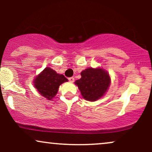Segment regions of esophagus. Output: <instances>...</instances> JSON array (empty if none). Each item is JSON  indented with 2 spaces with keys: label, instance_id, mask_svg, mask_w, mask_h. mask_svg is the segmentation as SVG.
<instances>
[{
  "label": "esophagus",
  "instance_id": "obj_1",
  "mask_svg": "<svg viewBox=\"0 0 152 152\" xmlns=\"http://www.w3.org/2000/svg\"><path fill=\"white\" fill-rule=\"evenodd\" d=\"M69 81H70V82H71V83H73V82L74 81V77H70V78H69Z\"/></svg>",
  "mask_w": 152,
  "mask_h": 152
}]
</instances>
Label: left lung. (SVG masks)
<instances>
[{
	"label": "left lung",
	"instance_id": "left-lung-1",
	"mask_svg": "<svg viewBox=\"0 0 152 152\" xmlns=\"http://www.w3.org/2000/svg\"><path fill=\"white\" fill-rule=\"evenodd\" d=\"M81 78L75 82L82 96L87 101L100 99L110 85L109 75L102 69L88 68L81 73Z\"/></svg>",
	"mask_w": 152,
	"mask_h": 152
}]
</instances>
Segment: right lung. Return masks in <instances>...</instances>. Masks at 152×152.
I'll return each instance as SVG.
<instances>
[{
	"label": "right lung",
	"mask_w": 152,
	"mask_h": 152,
	"mask_svg": "<svg viewBox=\"0 0 152 152\" xmlns=\"http://www.w3.org/2000/svg\"><path fill=\"white\" fill-rule=\"evenodd\" d=\"M34 86L40 94L50 100L56 95L59 86L68 79L63 74H58L49 67H46L35 78Z\"/></svg>",
	"instance_id": "add662e5"
}]
</instances>
